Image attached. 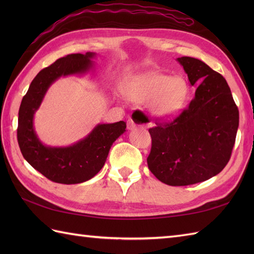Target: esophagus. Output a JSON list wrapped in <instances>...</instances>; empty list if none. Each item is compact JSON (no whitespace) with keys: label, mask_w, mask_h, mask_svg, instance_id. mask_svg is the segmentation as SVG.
I'll return each instance as SVG.
<instances>
[{"label":"esophagus","mask_w":254,"mask_h":254,"mask_svg":"<svg viewBox=\"0 0 254 254\" xmlns=\"http://www.w3.org/2000/svg\"><path fill=\"white\" fill-rule=\"evenodd\" d=\"M147 126H148L147 119L144 116L138 115V113H135L134 116L128 118V120H127L128 130H134L135 127H146Z\"/></svg>","instance_id":"obj_1"}]
</instances>
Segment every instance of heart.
Segmentation results:
<instances>
[{"label": "heart", "mask_w": 254, "mask_h": 254, "mask_svg": "<svg viewBox=\"0 0 254 254\" xmlns=\"http://www.w3.org/2000/svg\"><path fill=\"white\" fill-rule=\"evenodd\" d=\"M124 93L128 99L148 102L150 115L160 121H169L179 115L188 98L189 86L181 76L170 77L149 71L132 77Z\"/></svg>", "instance_id": "b5f03b06"}]
</instances>
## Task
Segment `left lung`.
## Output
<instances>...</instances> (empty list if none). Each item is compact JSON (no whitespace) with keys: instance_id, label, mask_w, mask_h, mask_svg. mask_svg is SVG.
<instances>
[{"instance_id":"8db88e82","label":"left lung","mask_w":254,"mask_h":254,"mask_svg":"<svg viewBox=\"0 0 254 254\" xmlns=\"http://www.w3.org/2000/svg\"><path fill=\"white\" fill-rule=\"evenodd\" d=\"M195 97L174 121L149 128L152 149L147 165L168 186H190L222 171L230 159L239 111L226 79L207 64L190 57L178 58Z\"/></svg>"}]
</instances>
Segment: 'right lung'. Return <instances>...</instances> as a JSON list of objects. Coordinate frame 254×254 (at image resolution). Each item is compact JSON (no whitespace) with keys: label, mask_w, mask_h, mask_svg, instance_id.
<instances>
[{"label":"right lung","mask_w":254,"mask_h":254,"mask_svg":"<svg viewBox=\"0 0 254 254\" xmlns=\"http://www.w3.org/2000/svg\"><path fill=\"white\" fill-rule=\"evenodd\" d=\"M95 56L75 53L59 59L37 74L21 100L17 127L20 152L30 166L53 182L75 185L91 179L104 167L113 142L126 132L124 121L99 123L87 136L65 147L47 146L37 136L34 116L50 86L61 76L89 72Z\"/></svg>","instance_id":"right-lung-1"}]
</instances>
